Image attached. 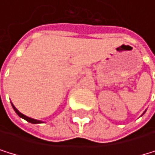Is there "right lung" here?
Wrapping results in <instances>:
<instances>
[{"label": "right lung", "instance_id": "1", "mask_svg": "<svg viewBox=\"0 0 155 155\" xmlns=\"http://www.w3.org/2000/svg\"><path fill=\"white\" fill-rule=\"evenodd\" d=\"M12 107H13V109H14V110H15V112H16L18 115L21 117V118H23V119H25V120H26L27 122H29V123H32V124H38V123H41V121H38V120H35V119H32V118H29V117H27V116H25V115H24L23 113H21L16 107H15L13 105H12Z\"/></svg>", "mask_w": 155, "mask_h": 155}]
</instances>
